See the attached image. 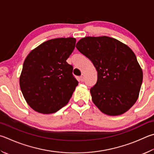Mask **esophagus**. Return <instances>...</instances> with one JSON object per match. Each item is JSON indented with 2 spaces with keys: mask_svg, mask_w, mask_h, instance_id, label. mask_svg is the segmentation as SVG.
I'll list each match as a JSON object with an SVG mask.
<instances>
[{
  "mask_svg": "<svg viewBox=\"0 0 154 154\" xmlns=\"http://www.w3.org/2000/svg\"><path fill=\"white\" fill-rule=\"evenodd\" d=\"M80 80H81V82H84V80H85V75H84V74H82V75H81V76H80Z\"/></svg>",
  "mask_w": 154,
  "mask_h": 154,
  "instance_id": "1",
  "label": "esophagus"
}]
</instances>
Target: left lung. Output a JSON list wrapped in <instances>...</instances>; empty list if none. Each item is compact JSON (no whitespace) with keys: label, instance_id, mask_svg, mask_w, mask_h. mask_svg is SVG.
<instances>
[{"label":"left lung","instance_id":"left-lung-1","mask_svg":"<svg viewBox=\"0 0 154 154\" xmlns=\"http://www.w3.org/2000/svg\"><path fill=\"white\" fill-rule=\"evenodd\" d=\"M76 48L97 70V82L90 89L95 105L110 116L129 110L138 98L143 82V71L133 50L108 36L83 38Z\"/></svg>","mask_w":154,"mask_h":154}]
</instances>
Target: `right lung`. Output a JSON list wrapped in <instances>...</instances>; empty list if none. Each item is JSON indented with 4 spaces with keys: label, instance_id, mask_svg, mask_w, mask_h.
<instances>
[{
    "label": "right lung",
    "instance_id": "right-lung-1",
    "mask_svg": "<svg viewBox=\"0 0 154 154\" xmlns=\"http://www.w3.org/2000/svg\"><path fill=\"white\" fill-rule=\"evenodd\" d=\"M73 38L45 42L27 55L19 78L27 104L42 114L57 112L69 102L78 81L66 62L75 47Z\"/></svg>",
    "mask_w": 154,
    "mask_h": 154
}]
</instances>
